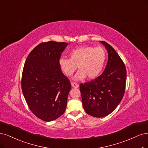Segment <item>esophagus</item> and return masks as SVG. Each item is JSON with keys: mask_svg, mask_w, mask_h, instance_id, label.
<instances>
[{"mask_svg": "<svg viewBox=\"0 0 148 148\" xmlns=\"http://www.w3.org/2000/svg\"><path fill=\"white\" fill-rule=\"evenodd\" d=\"M71 86L74 88H78L79 85L78 84L75 83V82H71Z\"/></svg>", "mask_w": 148, "mask_h": 148, "instance_id": "1", "label": "esophagus"}]
</instances>
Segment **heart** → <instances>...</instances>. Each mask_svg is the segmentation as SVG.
<instances>
[{
	"label": "heart",
	"instance_id": "b5f03b06",
	"mask_svg": "<svg viewBox=\"0 0 148 148\" xmlns=\"http://www.w3.org/2000/svg\"><path fill=\"white\" fill-rule=\"evenodd\" d=\"M70 59L61 58L59 60L61 69L67 76H71L77 69L79 72L74 79L81 80L97 78L102 71L106 59V51L103 47L84 46L71 52Z\"/></svg>",
	"mask_w": 148,
	"mask_h": 148
}]
</instances>
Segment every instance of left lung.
I'll use <instances>...</instances> for the list:
<instances>
[{
  "mask_svg": "<svg viewBox=\"0 0 148 148\" xmlns=\"http://www.w3.org/2000/svg\"><path fill=\"white\" fill-rule=\"evenodd\" d=\"M108 53L104 72L99 77L80 84V90L84 110L93 117H105L113 112L125 93L127 71L116 51L108 43L100 41Z\"/></svg>",
  "mask_w": 148,
  "mask_h": 148,
  "instance_id": "8db88e82",
  "label": "left lung"
}]
</instances>
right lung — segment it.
Returning a JSON list of instances; mask_svg holds the SVG:
<instances>
[{"label":"right lung","mask_w":148,"mask_h":148,"mask_svg":"<svg viewBox=\"0 0 148 148\" xmlns=\"http://www.w3.org/2000/svg\"><path fill=\"white\" fill-rule=\"evenodd\" d=\"M68 43L49 41L36 46L24 66L21 88L34 115L45 122L63 115L71 85L62 73L59 60Z\"/></svg>","instance_id":"obj_1"}]
</instances>
